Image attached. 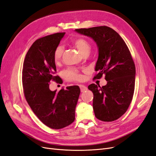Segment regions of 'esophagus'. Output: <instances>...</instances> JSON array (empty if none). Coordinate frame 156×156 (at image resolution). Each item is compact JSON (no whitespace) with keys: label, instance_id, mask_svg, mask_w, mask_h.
<instances>
[{"label":"esophagus","instance_id":"1","mask_svg":"<svg viewBox=\"0 0 156 156\" xmlns=\"http://www.w3.org/2000/svg\"><path fill=\"white\" fill-rule=\"evenodd\" d=\"M79 87H80V89H81V92H84V91H86V90H87V87H86V86H84V85H82V84H80L79 85Z\"/></svg>","mask_w":156,"mask_h":156}]
</instances>
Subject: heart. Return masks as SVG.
I'll return each mask as SVG.
<instances>
[{
    "mask_svg": "<svg viewBox=\"0 0 156 156\" xmlns=\"http://www.w3.org/2000/svg\"><path fill=\"white\" fill-rule=\"evenodd\" d=\"M73 45L77 49L79 53L82 55L89 53L90 51V45L88 42L83 38H79L73 41ZM64 52V48L62 45H58L55 48L53 53V58L56 63H58L62 58ZM63 75L66 79L68 81H80L82 76L77 69L70 68L64 70L63 72Z\"/></svg>",
    "mask_w": 156,
    "mask_h": 156,
    "instance_id": "obj_1",
    "label": "heart"
}]
</instances>
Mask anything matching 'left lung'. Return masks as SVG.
<instances>
[{"label": "left lung", "mask_w": 156, "mask_h": 156, "mask_svg": "<svg viewBox=\"0 0 156 156\" xmlns=\"http://www.w3.org/2000/svg\"><path fill=\"white\" fill-rule=\"evenodd\" d=\"M95 42L98 58L95 66L98 72L94 79L105 75L107 81L100 87L95 84L88 87L94 94L93 109L98 119L112 122L123 115L133 98L135 66L128 48L123 39L111 28L106 26L75 29Z\"/></svg>", "instance_id": "left-lung-1"}]
</instances>
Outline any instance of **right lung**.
<instances>
[{"label":"right lung","mask_w":156,"mask_h":156,"mask_svg":"<svg viewBox=\"0 0 156 156\" xmlns=\"http://www.w3.org/2000/svg\"><path fill=\"white\" fill-rule=\"evenodd\" d=\"M65 33H56L36 40L28 51L23 63L22 82L27 103L37 117L50 128L62 129L75 120L80 88L49 89L51 80L58 81L53 53Z\"/></svg>","instance_id":"1"}]
</instances>
